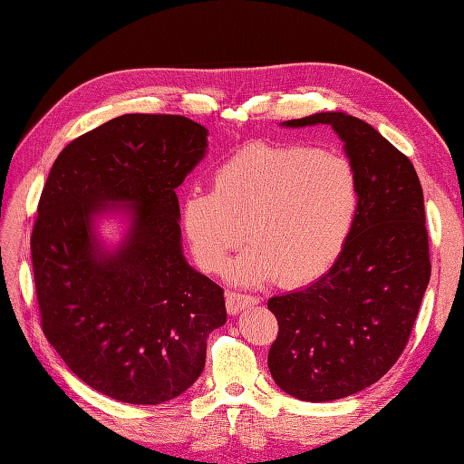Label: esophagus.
I'll list each match as a JSON object with an SVG mask.
<instances>
[{
  "mask_svg": "<svg viewBox=\"0 0 464 464\" xmlns=\"http://www.w3.org/2000/svg\"><path fill=\"white\" fill-rule=\"evenodd\" d=\"M259 304V298L256 296H249V294H244V292H227V310L228 314L236 315L240 314L242 310H246V307H251V305H257Z\"/></svg>",
  "mask_w": 464,
  "mask_h": 464,
  "instance_id": "esophagus-1",
  "label": "esophagus"
}]
</instances>
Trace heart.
I'll use <instances>...</instances> for the list:
<instances>
[{"label":"heart","instance_id":"obj_1","mask_svg":"<svg viewBox=\"0 0 464 464\" xmlns=\"http://www.w3.org/2000/svg\"><path fill=\"white\" fill-rule=\"evenodd\" d=\"M358 213L360 178L344 154L257 143L217 168L213 189L186 195L181 228L208 275L224 271L246 234L251 244L232 266L234 280L304 286L341 257Z\"/></svg>","mask_w":464,"mask_h":464}]
</instances>
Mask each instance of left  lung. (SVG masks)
I'll list each match as a JSON object with an SVG mask.
<instances>
[{
    "instance_id": "1",
    "label": "left lung",
    "mask_w": 464,
    "mask_h": 464,
    "mask_svg": "<svg viewBox=\"0 0 464 464\" xmlns=\"http://www.w3.org/2000/svg\"><path fill=\"white\" fill-rule=\"evenodd\" d=\"M327 123L360 178L353 236L315 283L266 307L278 321L269 350L275 383L300 401L327 402L370 387L399 360L430 283L424 193L409 157L370 123L343 111L285 121Z\"/></svg>"
}]
</instances>
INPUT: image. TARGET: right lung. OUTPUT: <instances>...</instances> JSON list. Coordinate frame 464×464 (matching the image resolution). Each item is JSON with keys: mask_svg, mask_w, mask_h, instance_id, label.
<instances>
[{"mask_svg": "<svg viewBox=\"0 0 464 464\" xmlns=\"http://www.w3.org/2000/svg\"><path fill=\"white\" fill-rule=\"evenodd\" d=\"M207 135L184 116L125 114L73 139L42 189L31 236L42 331L110 399H176L205 368L207 336L227 323L224 290L188 265L178 224L176 188L205 157ZM121 208L130 230L108 252L93 218Z\"/></svg>", "mask_w": 464, "mask_h": 464, "instance_id": "1", "label": "right lung"}]
</instances>
